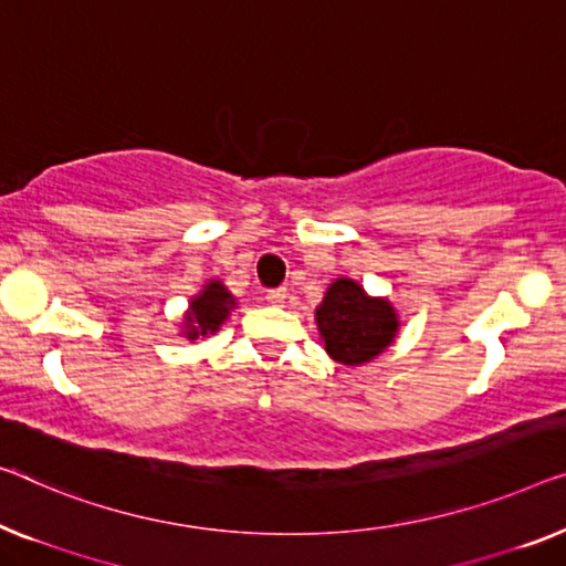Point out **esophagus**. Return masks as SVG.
<instances>
[{
  "mask_svg": "<svg viewBox=\"0 0 566 566\" xmlns=\"http://www.w3.org/2000/svg\"><path fill=\"white\" fill-rule=\"evenodd\" d=\"M284 300H286V290H284V286H276V290H269V292H266V302H269V305L282 307Z\"/></svg>",
  "mask_w": 566,
  "mask_h": 566,
  "instance_id": "34e87169",
  "label": "esophagus"
}]
</instances>
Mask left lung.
Returning a JSON list of instances; mask_svg holds the SVG:
<instances>
[{"instance_id": "8db88e82", "label": "left lung", "mask_w": 566, "mask_h": 566, "mask_svg": "<svg viewBox=\"0 0 566 566\" xmlns=\"http://www.w3.org/2000/svg\"><path fill=\"white\" fill-rule=\"evenodd\" d=\"M315 319L327 356L343 366H360L381 356L399 333V315L391 302L370 297L348 276L327 286Z\"/></svg>"}]
</instances>
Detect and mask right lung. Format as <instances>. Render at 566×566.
Masks as SVG:
<instances>
[{
  "label": "right lung",
  "instance_id": "1",
  "mask_svg": "<svg viewBox=\"0 0 566 566\" xmlns=\"http://www.w3.org/2000/svg\"><path fill=\"white\" fill-rule=\"evenodd\" d=\"M235 307V297L226 290L223 282L210 280L202 290L190 300V307L185 312L182 335L188 340H198V337H208L221 331L226 317L231 315Z\"/></svg>",
  "mask_w": 566,
  "mask_h": 566
}]
</instances>
